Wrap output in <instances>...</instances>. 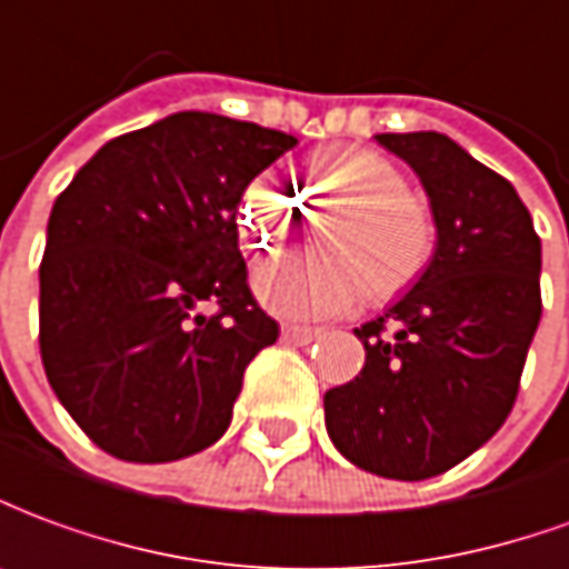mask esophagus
<instances>
[{
	"instance_id": "1",
	"label": "esophagus",
	"mask_w": 569,
	"mask_h": 569,
	"mask_svg": "<svg viewBox=\"0 0 569 569\" xmlns=\"http://www.w3.org/2000/svg\"><path fill=\"white\" fill-rule=\"evenodd\" d=\"M316 337L318 330L306 328V325H284V328H281V340L288 342V346H309Z\"/></svg>"
}]
</instances>
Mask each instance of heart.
Segmentation results:
<instances>
[{
	"label": "heart",
	"mask_w": 569,
	"mask_h": 569,
	"mask_svg": "<svg viewBox=\"0 0 569 569\" xmlns=\"http://www.w3.org/2000/svg\"><path fill=\"white\" fill-rule=\"evenodd\" d=\"M306 192L337 211L321 229L328 257H269L253 269V293L281 318H330L352 312L365 297L386 303L410 291L432 266L438 223L432 208L407 189L405 171L380 152L321 149L306 162ZM291 189L260 174L239 204L241 239L251 251L284 241Z\"/></svg>",
	"instance_id": "obj_1"
}]
</instances>
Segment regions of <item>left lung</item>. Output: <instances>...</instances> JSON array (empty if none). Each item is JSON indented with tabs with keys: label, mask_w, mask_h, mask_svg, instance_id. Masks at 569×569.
I'll list each match as a JSON object with an SVG mask.
<instances>
[{
	"label": "left lung",
	"mask_w": 569,
	"mask_h": 569,
	"mask_svg": "<svg viewBox=\"0 0 569 569\" xmlns=\"http://www.w3.org/2000/svg\"><path fill=\"white\" fill-rule=\"evenodd\" d=\"M432 204V266L380 318L356 328L365 368L328 389L325 426L358 469L422 481L490 441L518 398L542 316V248L506 177L438 131L377 134Z\"/></svg>",
	"instance_id": "1"
}]
</instances>
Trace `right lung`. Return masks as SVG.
I'll return each instance as SVG.
<instances>
[{
	"instance_id": "add662e5",
	"label": "right lung",
	"mask_w": 569,
	"mask_h": 569,
	"mask_svg": "<svg viewBox=\"0 0 569 569\" xmlns=\"http://www.w3.org/2000/svg\"><path fill=\"white\" fill-rule=\"evenodd\" d=\"M297 137L174 112L110 140L48 217L39 349L100 450L171 462L229 429L244 368L278 340L248 288L236 208Z\"/></svg>"
}]
</instances>
